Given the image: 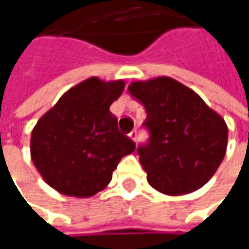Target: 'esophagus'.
I'll return each instance as SVG.
<instances>
[{
    "label": "esophagus",
    "instance_id": "esophagus-1",
    "mask_svg": "<svg viewBox=\"0 0 249 249\" xmlns=\"http://www.w3.org/2000/svg\"><path fill=\"white\" fill-rule=\"evenodd\" d=\"M129 137L133 140V141H137V130L136 129L131 130V131L129 133Z\"/></svg>",
    "mask_w": 249,
    "mask_h": 249
}]
</instances>
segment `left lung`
Masks as SVG:
<instances>
[{
	"label": "left lung",
	"instance_id": "left-lung-1",
	"mask_svg": "<svg viewBox=\"0 0 249 249\" xmlns=\"http://www.w3.org/2000/svg\"><path fill=\"white\" fill-rule=\"evenodd\" d=\"M144 105L148 141L137 154L149 186L166 196L193 193L208 183L225 158L227 126L202 98L170 77L129 86Z\"/></svg>",
	"mask_w": 249,
	"mask_h": 249
}]
</instances>
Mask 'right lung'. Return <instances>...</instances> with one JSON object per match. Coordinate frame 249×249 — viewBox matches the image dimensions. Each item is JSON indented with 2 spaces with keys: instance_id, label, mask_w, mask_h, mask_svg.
<instances>
[{
  "instance_id": "obj_1",
  "label": "right lung",
  "mask_w": 249,
  "mask_h": 249,
  "mask_svg": "<svg viewBox=\"0 0 249 249\" xmlns=\"http://www.w3.org/2000/svg\"><path fill=\"white\" fill-rule=\"evenodd\" d=\"M124 82L90 77L66 91L32 131L30 152L44 181L65 196L87 198L108 186L136 144L109 112Z\"/></svg>"
}]
</instances>
